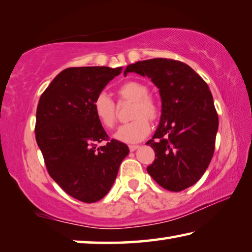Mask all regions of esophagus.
Here are the masks:
<instances>
[{"mask_svg": "<svg viewBox=\"0 0 252 252\" xmlns=\"http://www.w3.org/2000/svg\"><path fill=\"white\" fill-rule=\"evenodd\" d=\"M138 148H139L138 144H131V146H129V149H130V151H131V152L135 151L136 149H138Z\"/></svg>", "mask_w": 252, "mask_h": 252, "instance_id": "34e87169", "label": "esophagus"}]
</instances>
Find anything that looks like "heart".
I'll list each match as a JSON object with an SVG mask.
<instances>
[{
    "label": "heart",
    "instance_id": "heart-1",
    "mask_svg": "<svg viewBox=\"0 0 252 252\" xmlns=\"http://www.w3.org/2000/svg\"><path fill=\"white\" fill-rule=\"evenodd\" d=\"M119 102H131V122L119 127L116 139L125 143H135L143 140L150 132V122L160 118L159 102L150 95V88L140 81H126L118 88ZM93 112L105 129H113L118 121L117 104L106 92H100L93 100Z\"/></svg>",
    "mask_w": 252,
    "mask_h": 252
}]
</instances>
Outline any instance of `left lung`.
Masks as SVG:
<instances>
[{"label":"left lung","instance_id":"8db88e82","mask_svg":"<svg viewBox=\"0 0 252 252\" xmlns=\"http://www.w3.org/2000/svg\"><path fill=\"white\" fill-rule=\"evenodd\" d=\"M148 76L159 88L160 125L147 142L156 153L147 168L158 185L169 191L193 186L213 157L219 120L213 97L201 76L172 59H150L126 66Z\"/></svg>","mask_w":252,"mask_h":252}]
</instances>
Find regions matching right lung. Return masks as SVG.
<instances>
[{
    "label": "right lung",
    "instance_id": "add662e5",
    "mask_svg": "<svg viewBox=\"0 0 252 252\" xmlns=\"http://www.w3.org/2000/svg\"><path fill=\"white\" fill-rule=\"evenodd\" d=\"M122 67H67L42 93L35 139L51 178L82 202L99 201L116 180L126 144L110 140L93 112V100ZM106 142L103 146L97 144Z\"/></svg>",
    "mask_w": 252,
    "mask_h": 252
}]
</instances>
